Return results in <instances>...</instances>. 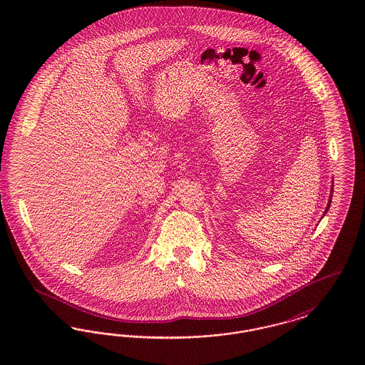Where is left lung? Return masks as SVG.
<instances>
[{
    "instance_id": "8db88e82",
    "label": "left lung",
    "mask_w": 365,
    "mask_h": 365,
    "mask_svg": "<svg viewBox=\"0 0 365 365\" xmlns=\"http://www.w3.org/2000/svg\"><path fill=\"white\" fill-rule=\"evenodd\" d=\"M330 205H331V197H330V201H329V205H327V208H326V212H324V215H326V213H327V210H329V208H330Z\"/></svg>"
}]
</instances>
